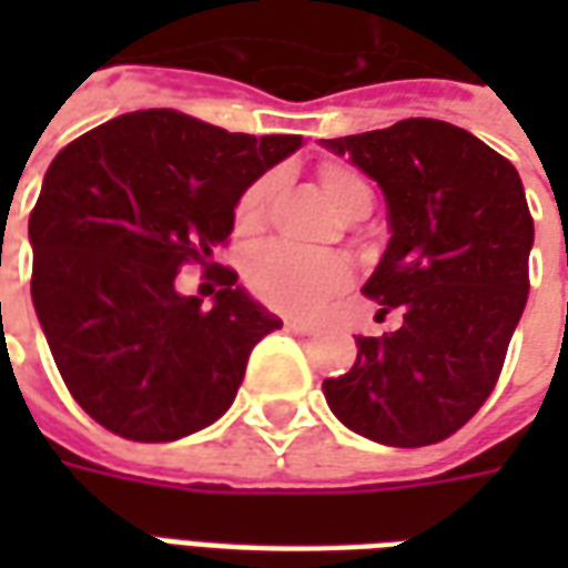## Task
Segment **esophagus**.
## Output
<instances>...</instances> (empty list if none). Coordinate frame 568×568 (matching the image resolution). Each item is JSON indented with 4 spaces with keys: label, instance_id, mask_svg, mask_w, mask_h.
I'll return each mask as SVG.
<instances>
[{
    "label": "esophagus",
    "instance_id": "esophagus-1",
    "mask_svg": "<svg viewBox=\"0 0 568 568\" xmlns=\"http://www.w3.org/2000/svg\"><path fill=\"white\" fill-rule=\"evenodd\" d=\"M285 332L297 334V337H310V334H313V328H310V325H304V322L285 320Z\"/></svg>",
    "mask_w": 568,
    "mask_h": 568
}]
</instances>
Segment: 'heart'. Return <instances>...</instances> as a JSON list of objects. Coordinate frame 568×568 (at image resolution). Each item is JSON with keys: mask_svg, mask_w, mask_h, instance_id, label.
<instances>
[{"mask_svg": "<svg viewBox=\"0 0 568 568\" xmlns=\"http://www.w3.org/2000/svg\"><path fill=\"white\" fill-rule=\"evenodd\" d=\"M320 185L346 222L368 215L374 194L356 170L344 163H325L320 170ZM273 187L276 179L264 175L243 191L234 212L236 231L243 234L258 231L267 215ZM246 283L261 304L288 316H313L325 307L328 297L346 288L349 264L341 255H310L285 246H261L246 261Z\"/></svg>", "mask_w": 568, "mask_h": 568, "instance_id": "b5f03b06", "label": "heart"}]
</instances>
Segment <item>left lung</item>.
<instances>
[{"label":"left lung","instance_id":"1","mask_svg":"<svg viewBox=\"0 0 568 568\" xmlns=\"http://www.w3.org/2000/svg\"><path fill=\"white\" fill-rule=\"evenodd\" d=\"M374 179L389 243L362 285L402 328L356 337V365L322 383L332 414L386 447H426L475 417L499 381L529 295L532 219L499 151L435 118L322 140Z\"/></svg>","mask_w":568,"mask_h":568}]
</instances>
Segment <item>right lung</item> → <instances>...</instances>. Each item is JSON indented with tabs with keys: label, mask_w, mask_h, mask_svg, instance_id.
Returning <instances> with one entry per match:
<instances>
[{
	"label": "right lung",
	"mask_w": 568,
	"mask_h": 568,
	"mask_svg": "<svg viewBox=\"0 0 568 568\" xmlns=\"http://www.w3.org/2000/svg\"><path fill=\"white\" fill-rule=\"evenodd\" d=\"M304 145L142 109L57 154L30 215L32 307L69 393L130 440H175L234 405L252 346L280 316L222 267L212 310L179 295L212 271L243 191ZM219 267V264H215Z\"/></svg>",
	"instance_id": "right-lung-1"
}]
</instances>
